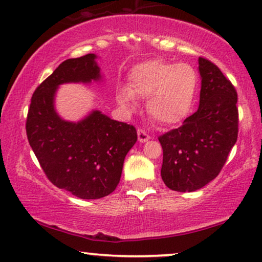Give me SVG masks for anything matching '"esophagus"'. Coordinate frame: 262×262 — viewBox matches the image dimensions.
Masks as SVG:
<instances>
[{
    "label": "esophagus",
    "instance_id": "1",
    "mask_svg": "<svg viewBox=\"0 0 262 262\" xmlns=\"http://www.w3.org/2000/svg\"><path fill=\"white\" fill-rule=\"evenodd\" d=\"M137 135H138V141L141 142V143H144V142H147L148 139L150 138V136H149L143 128H138Z\"/></svg>",
    "mask_w": 262,
    "mask_h": 262
}]
</instances>
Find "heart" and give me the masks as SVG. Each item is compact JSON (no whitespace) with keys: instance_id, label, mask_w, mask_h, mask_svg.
I'll return each instance as SVG.
<instances>
[{"instance_id":"obj_1","label":"heart","mask_w":262,"mask_h":262,"mask_svg":"<svg viewBox=\"0 0 262 262\" xmlns=\"http://www.w3.org/2000/svg\"><path fill=\"white\" fill-rule=\"evenodd\" d=\"M199 88V76L189 63L154 59L131 72L128 89L118 93L119 103L134 108V96L148 98L147 111L161 126H173L188 117Z\"/></svg>"}]
</instances>
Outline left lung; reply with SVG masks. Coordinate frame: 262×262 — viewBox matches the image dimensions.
I'll list each match as a JSON object with an SVG mask.
<instances>
[{
	"label": "left lung",
	"instance_id": "left-lung-1",
	"mask_svg": "<svg viewBox=\"0 0 262 262\" xmlns=\"http://www.w3.org/2000/svg\"><path fill=\"white\" fill-rule=\"evenodd\" d=\"M200 106L181 127L159 137L161 178L174 191H195L219 174L238 136L237 91L212 61L199 57Z\"/></svg>",
	"mask_w": 262,
	"mask_h": 262
}]
</instances>
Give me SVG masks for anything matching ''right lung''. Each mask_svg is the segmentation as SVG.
I'll return each instance as SVG.
<instances>
[{
  "label": "right lung",
  "instance_id": "1",
  "mask_svg": "<svg viewBox=\"0 0 262 262\" xmlns=\"http://www.w3.org/2000/svg\"><path fill=\"white\" fill-rule=\"evenodd\" d=\"M96 55L69 59L37 86L26 118V135L47 178L79 199H101L120 182L125 156L137 141L134 125L94 111L79 123L54 110L57 85L100 79Z\"/></svg>",
  "mask_w": 262,
  "mask_h": 262
}]
</instances>
